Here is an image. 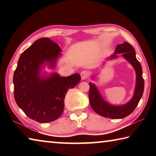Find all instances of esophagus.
Instances as JSON below:
<instances>
[{
    "instance_id": "obj_1",
    "label": "esophagus",
    "mask_w": 156,
    "mask_h": 156,
    "mask_svg": "<svg viewBox=\"0 0 156 156\" xmlns=\"http://www.w3.org/2000/svg\"><path fill=\"white\" fill-rule=\"evenodd\" d=\"M80 76L82 80H86L89 77V73L87 71H83L80 72Z\"/></svg>"
}]
</instances>
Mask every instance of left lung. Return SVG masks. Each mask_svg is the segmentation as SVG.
Segmentation results:
<instances>
[{"label":"left lung","mask_w":156,"mask_h":156,"mask_svg":"<svg viewBox=\"0 0 156 156\" xmlns=\"http://www.w3.org/2000/svg\"><path fill=\"white\" fill-rule=\"evenodd\" d=\"M118 54L122 56L131 63L136 72V85L133 97L128 103L122 106H113L108 104L100 96L98 90L94 84L89 83V103L92 109L100 115L112 119H121L133 112L138 105L144 91V82L142 78V69L140 63L136 58L135 49L131 44L127 42L118 44L116 47L114 54L110 58H114Z\"/></svg>","instance_id":"obj_1"}]
</instances>
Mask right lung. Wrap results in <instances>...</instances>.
Segmentation results:
<instances>
[{
	"label": "right lung",
	"mask_w": 156,
	"mask_h": 156,
	"mask_svg": "<svg viewBox=\"0 0 156 156\" xmlns=\"http://www.w3.org/2000/svg\"><path fill=\"white\" fill-rule=\"evenodd\" d=\"M60 51L58 44L49 38L38 39L22 53L14 73L16 102L30 119L38 122H52L61 115L68 89L81 79L78 73L68 77L58 73L41 77V66L47 62L55 67Z\"/></svg>",
	"instance_id": "obj_1"
}]
</instances>
